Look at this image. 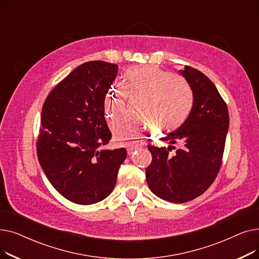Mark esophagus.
I'll return each mask as SVG.
<instances>
[{
	"label": "esophagus",
	"instance_id": "obj_1",
	"mask_svg": "<svg viewBox=\"0 0 259 259\" xmlns=\"http://www.w3.org/2000/svg\"><path fill=\"white\" fill-rule=\"evenodd\" d=\"M140 148H141V145H139L137 143H129V144L126 145V149H127V152H128L129 155L132 154L134 151L139 150Z\"/></svg>",
	"mask_w": 259,
	"mask_h": 259
}]
</instances>
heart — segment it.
Segmentation results:
<instances>
[{"instance_id": "b5f03b06", "label": "heart", "mask_w": 259, "mask_h": 259, "mask_svg": "<svg viewBox=\"0 0 259 259\" xmlns=\"http://www.w3.org/2000/svg\"><path fill=\"white\" fill-rule=\"evenodd\" d=\"M126 86L113 81L105 97L109 117H113L125 108L128 91L143 97L139 106L141 116L125 114L115 118L111 128L119 143L139 138L144 132L157 127L165 133L180 127L188 117L193 105V92L189 83L180 76L155 66L133 67L125 74Z\"/></svg>"}]
</instances>
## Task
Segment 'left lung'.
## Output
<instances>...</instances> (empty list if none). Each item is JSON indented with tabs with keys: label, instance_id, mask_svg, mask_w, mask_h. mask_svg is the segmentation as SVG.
<instances>
[{
	"label": "left lung",
	"instance_id": "obj_1",
	"mask_svg": "<svg viewBox=\"0 0 259 259\" xmlns=\"http://www.w3.org/2000/svg\"><path fill=\"white\" fill-rule=\"evenodd\" d=\"M193 92V106L184 124L164 139L183 147L171 155L175 147L148 146L152 154L146 169L147 184L161 199L183 203L201 195L220 172L229 112L215 85L199 70L190 66L180 71Z\"/></svg>",
	"mask_w": 259,
	"mask_h": 259
}]
</instances>
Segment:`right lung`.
<instances>
[{"label": "right lung", "mask_w": 259, "mask_h": 259, "mask_svg": "<svg viewBox=\"0 0 259 259\" xmlns=\"http://www.w3.org/2000/svg\"><path fill=\"white\" fill-rule=\"evenodd\" d=\"M118 67L81 64L52 89L43 105L36 153L48 181L68 200L92 205L113 191L125 148L105 150L111 140L104 116L106 93Z\"/></svg>", "instance_id": "obj_1"}]
</instances>
